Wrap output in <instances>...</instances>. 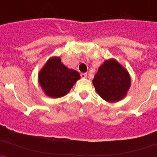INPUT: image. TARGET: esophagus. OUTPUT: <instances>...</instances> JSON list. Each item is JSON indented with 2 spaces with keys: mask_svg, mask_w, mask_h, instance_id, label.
Instances as JSON below:
<instances>
[{
  "mask_svg": "<svg viewBox=\"0 0 157 157\" xmlns=\"http://www.w3.org/2000/svg\"><path fill=\"white\" fill-rule=\"evenodd\" d=\"M81 77L84 78H85L87 77V74H86V73H81Z\"/></svg>",
  "mask_w": 157,
  "mask_h": 157,
  "instance_id": "34e87169",
  "label": "esophagus"
}]
</instances>
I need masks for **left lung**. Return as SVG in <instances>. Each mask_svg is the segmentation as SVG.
<instances>
[{
  "label": "left lung",
  "mask_w": 157,
  "mask_h": 157,
  "mask_svg": "<svg viewBox=\"0 0 157 157\" xmlns=\"http://www.w3.org/2000/svg\"><path fill=\"white\" fill-rule=\"evenodd\" d=\"M95 90L108 102H118L127 96L131 81L129 72L115 59H107L93 79Z\"/></svg>",
  "instance_id": "left-lung-1"
}]
</instances>
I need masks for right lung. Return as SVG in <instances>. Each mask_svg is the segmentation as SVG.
Masks as SVG:
<instances>
[{
    "mask_svg": "<svg viewBox=\"0 0 157 157\" xmlns=\"http://www.w3.org/2000/svg\"><path fill=\"white\" fill-rule=\"evenodd\" d=\"M79 78V73L67 67L59 56L49 58L38 73L40 86L45 95L52 98L68 94Z\"/></svg>",
    "mask_w": 157,
    "mask_h": 157,
    "instance_id": "obj_1",
    "label": "right lung"
}]
</instances>
